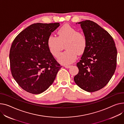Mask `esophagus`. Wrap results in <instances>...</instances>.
Masks as SVG:
<instances>
[{
    "label": "esophagus",
    "instance_id": "34e87169",
    "mask_svg": "<svg viewBox=\"0 0 124 124\" xmlns=\"http://www.w3.org/2000/svg\"><path fill=\"white\" fill-rule=\"evenodd\" d=\"M64 67L66 68H69L71 67V65H65V66H64Z\"/></svg>",
    "mask_w": 124,
    "mask_h": 124
}]
</instances>
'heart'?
I'll list each match as a JSON object with an SVG mask.
<instances>
[{
	"instance_id": "1",
	"label": "heart",
	"mask_w": 124,
	"mask_h": 124,
	"mask_svg": "<svg viewBox=\"0 0 124 124\" xmlns=\"http://www.w3.org/2000/svg\"><path fill=\"white\" fill-rule=\"evenodd\" d=\"M58 37L50 35L48 38L47 44L50 53L55 58L59 56L62 44L66 43L65 48L67 50L59 57V62L64 65L70 64L76 59L77 54L83 53L87 47V41L85 34L79 32L68 24H65L57 31Z\"/></svg>"
}]
</instances>
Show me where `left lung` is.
<instances>
[{
  "instance_id": "obj_1",
  "label": "left lung",
  "mask_w": 124,
  "mask_h": 124,
  "mask_svg": "<svg viewBox=\"0 0 124 124\" xmlns=\"http://www.w3.org/2000/svg\"><path fill=\"white\" fill-rule=\"evenodd\" d=\"M87 41V47L77 63L79 72L75 83L89 92L99 90L108 84L117 66V51L113 37L91 20L78 22Z\"/></svg>"
}]
</instances>
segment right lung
Listing matches in <instances>:
<instances>
[{
	"label": "right lung",
	"instance_id": "obj_1",
	"mask_svg": "<svg viewBox=\"0 0 124 124\" xmlns=\"http://www.w3.org/2000/svg\"><path fill=\"white\" fill-rule=\"evenodd\" d=\"M59 23H34L22 31L12 43L9 54L12 75L24 90L42 93L53 83L61 68L49 51L47 41Z\"/></svg>",
	"mask_w": 124,
	"mask_h": 124
}]
</instances>
